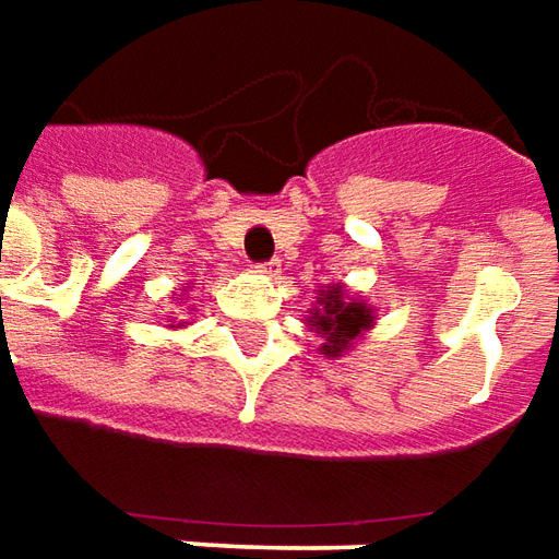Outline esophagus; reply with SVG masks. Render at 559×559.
I'll return each mask as SVG.
<instances>
[{"label": "esophagus", "mask_w": 559, "mask_h": 559, "mask_svg": "<svg viewBox=\"0 0 559 559\" xmlns=\"http://www.w3.org/2000/svg\"><path fill=\"white\" fill-rule=\"evenodd\" d=\"M280 271H283L280 259H271V261H264V264H259V273H267V276H280Z\"/></svg>", "instance_id": "obj_1"}]
</instances>
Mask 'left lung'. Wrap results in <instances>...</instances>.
<instances>
[{
	"instance_id": "left-lung-1",
	"label": "left lung",
	"mask_w": 559,
	"mask_h": 559,
	"mask_svg": "<svg viewBox=\"0 0 559 559\" xmlns=\"http://www.w3.org/2000/svg\"><path fill=\"white\" fill-rule=\"evenodd\" d=\"M319 304H322V310L312 312L310 322L328 340L322 343V355H331V358L352 346V340L373 322L370 310L364 304H346L340 288H331L328 295L319 298Z\"/></svg>"
}]
</instances>
